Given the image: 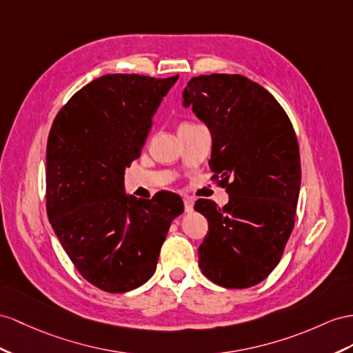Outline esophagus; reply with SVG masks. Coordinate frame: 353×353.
Masks as SVG:
<instances>
[{"instance_id":"esophagus-1","label":"esophagus","mask_w":353,"mask_h":353,"mask_svg":"<svg viewBox=\"0 0 353 353\" xmlns=\"http://www.w3.org/2000/svg\"><path fill=\"white\" fill-rule=\"evenodd\" d=\"M183 204H185V212L186 213L194 210V198H191V196L183 198Z\"/></svg>"}]
</instances>
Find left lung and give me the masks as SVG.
<instances>
[{"label":"left lung","instance_id":"8db88e82","mask_svg":"<svg viewBox=\"0 0 353 353\" xmlns=\"http://www.w3.org/2000/svg\"><path fill=\"white\" fill-rule=\"evenodd\" d=\"M183 104L210 130L209 165L230 195L222 209L195 203L209 222L200 268L223 288L255 286L279 264L295 225L301 162L294 126L267 89L240 74L192 77Z\"/></svg>","mask_w":353,"mask_h":353}]
</instances>
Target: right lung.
<instances>
[{"mask_svg": "<svg viewBox=\"0 0 353 353\" xmlns=\"http://www.w3.org/2000/svg\"><path fill=\"white\" fill-rule=\"evenodd\" d=\"M179 76L105 74L58 112L48 139L46 210L71 263L112 294L146 283L183 201L158 192L143 201L123 191L125 167L140 157L162 98Z\"/></svg>", "mask_w": 353, "mask_h": 353, "instance_id": "obj_1", "label": "right lung"}]
</instances>
